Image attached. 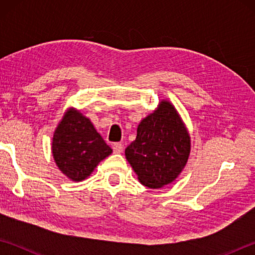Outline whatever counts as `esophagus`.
<instances>
[{
  "label": "esophagus",
  "mask_w": 255,
  "mask_h": 255,
  "mask_svg": "<svg viewBox=\"0 0 255 255\" xmlns=\"http://www.w3.org/2000/svg\"><path fill=\"white\" fill-rule=\"evenodd\" d=\"M112 149H114L115 153H122L124 150V145L123 143H115L112 145Z\"/></svg>",
  "instance_id": "esophagus-1"
}]
</instances>
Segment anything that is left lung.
Instances as JSON below:
<instances>
[{
    "mask_svg": "<svg viewBox=\"0 0 255 255\" xmlns=\"http://www.w3.org/2000/svg\"><path fill=\"white\" fill-rule=\"evenodd\" d=\"M190 154V137L169 101L140 122L136 139L125 150L141 184L158 189L178 178Z\"/></svg>",
    "mask_w": 255,
    "mask_h": 255,
    "instance_id": "left-lung-1",
    "label": "left lung"
}]
</instances>
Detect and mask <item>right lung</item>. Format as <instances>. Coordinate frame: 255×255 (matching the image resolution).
I'll list each match as a JSON object with an SVG mask.
<instances>
[{
  "mask_svg": "<svg viewBox=\"0 0 255 255\" xmlns=\"http://www.w3.org/2000/svg\"><path fill=\"white\" fill-rule=\"evenodd\" d=\"M51 149L58 169L73 181L88 178L112 153L90 119L73 109L66 112L56 128Z\"/></svg>",
  "mask_w": 255,
  "mask_h": 255,
  "instance_id": "1",
  "label": "right lung"
}]
</instances>
